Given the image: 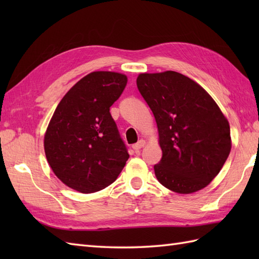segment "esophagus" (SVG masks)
<instances>
[{"label":"esophagus","mask_w":259,"mask_h":259,"mask_svg":"<svg viewBox=\"0 0 259 259\" xmlns=\"http://www.w3.org/2000/svg\"><path fill=\"white\" fill-rule=\"evenodd\" d=\"M146 146V141L145 140H140L138 144H136V145H134L133 146V148H134V150L136 151V152H138L141 148H144Z\"/></svg>","instance_id":"34e87169"}]
</instances>
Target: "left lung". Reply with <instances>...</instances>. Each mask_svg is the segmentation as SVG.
<instances>
[{
    "instance_id": "obj_1",
    "label": "left lung",
    "mask_w": 259,
    "mask_h": 259,
    "mask_svg": "<svg viewBox=\"0 0 259 259\" xmlns=\"http://www.w3.org/2000/svg\"><path fill=\"white\" fill-rule=\"evenodd\" d=\"M137 87L158 126L162 157L153 169L159 183L178 194L205 188L232 149L221 108L201 85L175 71L140 73Z\"/></svg>"
}]
</instances>
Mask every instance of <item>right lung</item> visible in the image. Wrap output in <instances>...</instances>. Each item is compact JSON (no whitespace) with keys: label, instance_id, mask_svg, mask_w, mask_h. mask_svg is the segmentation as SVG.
Instances as JSON below:
<instances>
[{"label":"right lung","instance_id":"right-lung-1","mask_svg":"<svg viewBox=\"0 0 259 259\" xmlns=\"http://www.w3.org/2000/svg\"><path fill=\"white\" fill-rule=\"evenodd\" d=\"M128 82L125 74L95 71L65 93L45 135V152L54 175L82 194L104 189L128 160L110 107Z\"/></svg>","mask_w":259,"mask_h":259}]
</instances>
